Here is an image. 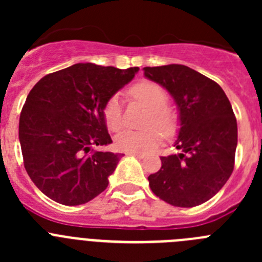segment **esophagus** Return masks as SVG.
<instances>
[{"label": "esophagus", "instance_id": "1", "mask_svg": "<svg viewBox=\"0 0 262 262\" xmlns=\"http://www.w3.org/2000/svg\"><path fill=\"white\" fill-rule=\"evenodd\" d=\"M127 156H135V157H139V159H143L144 157V155L140 154V152H126Z\"/></svg>", "mask_w": 262, "mask_h": 262}]
</instances>
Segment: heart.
Instances as JSON below:
<instances>
[{
    "instance_id": "obj_1",
    "label": "heart",
    "mask_w": 262,
    "mask_h": 262,
    "mask_svg": "<svg viewBox=\"0 0 262 262\" xmlns=\"http://www.w3.org/2000/svg\"><path fill=\"white\" fill-rule=\"evenodd\" d=\"M131 96L144 103L149 108L145 123L147 126H157L164 135H170L174 129V117L166 108L168 94L163 88L152 81H140L129 90ZM106 126L111 131H117L123 123L122 106L119 96H113L103 107ZM154 127L145 129H122L115 136V147L124 152L145 151L160 142L161 135Z\"/></svg>"
}]
</instances>
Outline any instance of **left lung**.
Returning a JSON list of instances; mask_svg holds the SVG:
<instances>
[{
    "label": "left lung",
    "instance_id": "left-lung-1",
    "mask_svg": "<svg viewBox=\"0 0 262 262\" xmlns=\"http://www.w3.org/2000/svg\"><path fill=\"white\" fill-rule=\"evenodd\" d=\"M144 76L165 88L180 113L174 147L160 157L161 168L148 177L160 200L177 207L209 201L232 174L237 123L232 106L215 81L181 64L145 67Z\"/></svg>",
    "mask_w": 262,
    "mask_h": 262
}]
</instances>
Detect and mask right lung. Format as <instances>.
Wrapping results in <instances>:
<instances>
[{
  "label": "right lung",
  "mask_w": 262,
  "mask_h": 262,
  "mask_svg": "<svg viewBox=\"0 0 262 262\" xmlns=\"http://www.w3.org/2000/svg\"><path fill=\"white\" fill-rule=\"evenodd\" d=\"M138 71L78 62L32 88L19 118L20 149L27 174L48 198L77 206L107 187L122 155L93 147L113 143L103 107Z\"/></svg>",
  "instance_id": "1"
}]
</instances>
